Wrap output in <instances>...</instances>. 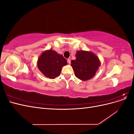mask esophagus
<instances>
[{
    "instance_id": "obj_1",
    "label": "esophagus",
    "mask_w": 134,
    "mask_h": 134,
    "mask_svg": "<svg viewBox=\"0 0 134 134\" xmlns=\"http://www.w3.org/2000/svg\"><path fill=\"white\" fill-rule=\"evenodd\" d=\"M67 62H68V63L69 64H70V63H71V60H70L69 59H68L67 60Z\"/></svg>"
}]
</instances>
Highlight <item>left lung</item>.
I'll return each instance as SVG.
<instances>
[{"label": "left lung", "instance_id": "left-lung-1", "mask_svg": "<svg viewBox=\"0 0 134 134\" xmlns=\"http://www.w3.org/2000/svg\"><path fill=\"white\" fill-rule=\"evenodd\" d=\"M75 56L76 59L71 62L75 76L83 81L92 78L100 65L98 56L92 52L84 50L77 51Z\"/></svg>", "mask_w": 134, "mask_h": 134}]
</instances>
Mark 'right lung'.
<instances>
[{"label": "right lung", "mask_w": 134, "mask_h": 134, "mask_svg": "<svg viewBox=\"0 0 134 134\" xmlns=\"http://www.w3.org/2000/svg\"><path fill=\"white\" fill-rule=\"evenodd\" d=\"M40 71L48 78L55 79L59 76L62 68L68 64L62 55L52 49L43 51L37 60Z\"/></svg>", "instance_id": "add662e5"}]
</instances>
